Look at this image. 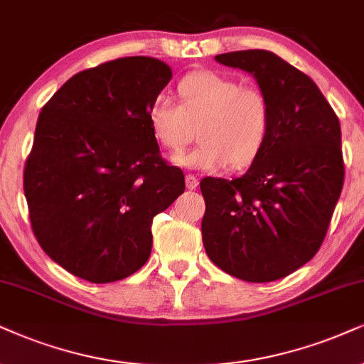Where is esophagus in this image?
Returning a JSON list of instances; mask_svg holds the SVG:
<instances>
[{
  "mask_svg": "<svg viewBox=\"0 0 364 364\" xmlns=\"http://www.w3.org/2000/svg\"><path fill=\"white\" fill-rule=\"evenodd\" d=\"M186 186H187V189H196V187L199 186V181H197V177L194 173L186 175Z\"/></svg>",
  "mask_w": 364,
  "mask_h": 364,
  "instance_id": "34e87169",
  "label": "esophagus"
}]
</instances>
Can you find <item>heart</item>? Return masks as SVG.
Returning <instances> with one entry per match:
<instances>
[{
	"instance_id": "1",
	"label": "heart",
	"mask_w": 364,
	"mask_h": 364,
	"mask_svg": "<svg viewBox=\"0 0 364 364\" xmlns=\"http://www.w3.org/2000/svg\"><path fill=\"white\" fill-rule=\"evenodd\" d=\"M181 105L167 94H156L148 107L151 134L165 150L177 154L194 138L200 145L175 164L199 170L243 168L257 160L272 129V102L258 86H243L231 75L197 70L177 86Z\"/></svg>"
}]
</instances>
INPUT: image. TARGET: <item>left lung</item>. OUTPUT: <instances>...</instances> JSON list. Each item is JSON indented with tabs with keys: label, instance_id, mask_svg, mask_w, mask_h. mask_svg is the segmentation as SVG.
Wrapping results in <instances>:
<instances>
[{
	"label": "left lung",
	"instance_id": "8db88e82",
	"mask_svg": "<svg viewBox=\"0 0 364 364\" xmlns=\"http://www.w3.org/2000/svg\"><path fill=\"white\" fill-rule=\"evenodd\" d=\"M246 70L272 102L267 145L243 177H205L203 243L223 272L262 284L321 248L344 183L341 127L316 82L268 50L214 57Z\"/></svg>",
	"mask_w": 364,
	"mask_h": 364
}]
</instances>
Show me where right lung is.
<instances>
[{"instance_id": "add662e5", "label": "right lung", "mask_w": 364, "mask_h": 364, "mask_svg": "<svg viewBox=\"0 0 364 364\" xmlns=\"http://www.w3.org/2000/svg\"><path fill=\"white\" fill-rule=\"evenodd\" d=\"M170 79L159 58H114L73 75L40 111L23 170L31 231L82 280L109 284L140 270L154 218L186 189L146 116Z\"/></svg>"}]
</instances>
